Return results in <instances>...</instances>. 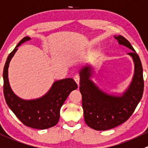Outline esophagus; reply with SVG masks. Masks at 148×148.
<instances>
[{
	"label": "esophagus",
	"instance_id": "obj_1",
	"mask_svg": "<svg viewBox=\"0 0 148 148\" xmlns=\"http://www.w3.org/2000/svg\"><path fill=\"white\" fill-rule=\"evenodd\" d=\"M74 81H75L76 82H77V84H78V86L79 85V80H80L79 76V75H76V76H74Z\"/></svg>",
	"mask_w": 148,
	"mask_h": 148
}]
</instances>
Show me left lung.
I'll list each match as a JSON object with an SVG mask.
<instances>
[{"label": "left lung", "mask_w": 148, "mask_h": 148, "mask_svg": "<svg viewBox=\"0 0 148 148\" xmlns=\"http://www.w3.org/2000/svg\"><path fill=\"white\" fill-rule=\"evenodd\" d=\"M114 37L119 45L131 50L127 55L132 58L134 65L132 79L122 93L110 95L100 89L93 82L94 69L91 66H84L79 71L84 121L88 127L97 131L110 130L125 122L133 114L143 94V71L140 57L123 36Z\"/></svg>", "instance_id": "left-lung-1"}]
</instances>
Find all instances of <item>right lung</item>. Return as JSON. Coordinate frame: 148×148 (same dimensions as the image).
I'll return each instance as SVG.
<instances>
[{
  "label": "right lung",
  "instance_id": "add662e5",
  "mask_svg": "<svg viewBox=\"0 0 148 148\" xmlns=\"http://www.w3.org/2000/svg\"><path fill=\"white\" fill-rule=\"evenodd\" d=\"M31 40L25 37L9 54L3 69V93L7 105L16 116L25 126L37 130H45L54 127L60 118V110L69 95L78 87L72 78L54 82L50 90L42 97L24 100L13 92L8 80L10 61L18 47Z\"/></svg>",
  "mask_w": 148,
  "mask_h": 148
}]
</instances>
